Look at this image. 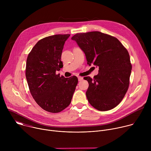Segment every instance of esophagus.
I'll return each instance as SVG.
<instances>
[{
  "label": "esophagus",
  "instance_id": "obj_1",
  "mask_svg": "<svg viewBox=\"0 0 151 151\" xmlns=\"http://www.w3.org/2000/svg\"><path fill=\"white\" fill-rule=\"evenodd\" d=\"M78 81H82V80H83V77L78 76Z\"/></svg>",
  "mask_w": 151,
  "mask_h": 151
}]
</instances>
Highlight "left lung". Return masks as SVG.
I'll list each match as a JSON object with an SVG mask.
<instances>
[{
  "label": "left lung",
  "mask_w": 151,
  "mask_h": 151,
  "mask_svg": "<svg viewBox=\"0 0 151 151\" xmlns=\"http://www.w3.org/2000/svg\"><path fill=\"white\" fill-rule=\"evenodd\" d=\"M85 53L87 64L99 67L89 83L86 96L90 104L100 111L115 107L125 95L132 72L130 55L115 37L100 32L77 33L72 38Z\"/></svg>",
  "instance_id": "1"
}]
</instances>
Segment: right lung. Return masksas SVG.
I'll use <instances>...</instances> for the list:
<instances>
[{"label":"right lung","instance_id":"right-lung-1","mask_svg":"<svg viewBox=\"0 0 151 151\" xmlns=\"http://www.w3.org/2000/svg\"><path fill=\"white\" fill-rule=\"evenodd\" d=\"M69 34L55 35L39 40L27 58L26 76L30 93L43 109L58 113L70 104L78 84L75 76L56 75L63 67L61 56Z\"/></svg>","mask_w":151,"mask_h":151}]
</instances>
